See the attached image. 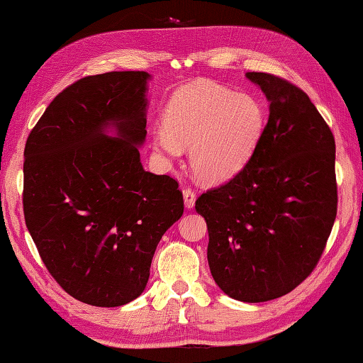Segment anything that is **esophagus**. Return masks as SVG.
<instances>
[{
  "instance_id": "obj_1",
  "label": "esophagus",
  "mask_w": 363,
  "mask_h": 363,
  "mask_svg": "<svg viewBox=\"0 0 363 363\" xmlns=\"http://www.w3.org/2000/svg\"><path fill=\"white\" fill-rule=\"evenodd\" d=\"M183 201H184V206H186L188 210H191L196 203V192L191 188L183 189Z\"/></svg>"
}]
</instances>
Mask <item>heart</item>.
<instances>
[{"mask_svg": "<svg viewBox=\"0 0 363 363\" xmlns=\"http://www.w3.org/2000/svg\"><path fill=\"white\" fill-rule=\"evenodd\" d=\"M264 123L266 109L255 95L216 83H197L180 89L169 101L164 125L153 131V145L167 158L179 157L182 145H191L194 174L219 183L247 166Z\"/></svg>", "mask_w": 363, "mask_h": 363, "instance_id": "obj_1", "label": "heart"}]
</instances>
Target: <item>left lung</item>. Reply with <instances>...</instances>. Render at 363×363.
Segmentation results:
<instances>
[{"mask_svg": "<svg viewBox=\"0 0 363 363\" xmlns=\"http://www.w3.org/2000/svg\"><path fill=\"white\" fill-rule=\"evenodd\" d=\"M246 77L269 101L247 166L196 201L214 282L242 302L280 298L320 260L337 216L335 139L308 95L269 73Z\"/></svg>", "mask_w": 363, "mask_h": 363, "instance_id": "left-lung-1", "label": "left lung"}]
</instances>
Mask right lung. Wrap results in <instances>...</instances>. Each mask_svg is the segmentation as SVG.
I'll use <instances>...</instances> for the list:
<instances>
[{
	"mask_svg": "<svg viewBox=\"0 0 363 363\" xmlns=\"http://www.w3.org/2000/svg\"><path fill=\"white\" fill-rule=\"evenodd\" d=\"M149 79L81 78L56 95L25 145L26 227L50 274L89 306L140 296L160 240L183 214L177 180L140 164Z\"/></svg>",
	"mask_w": 363,
	"mask_h": 363,
	"instance_id": "1",
	"label": "right lung"
}]
</instances>
